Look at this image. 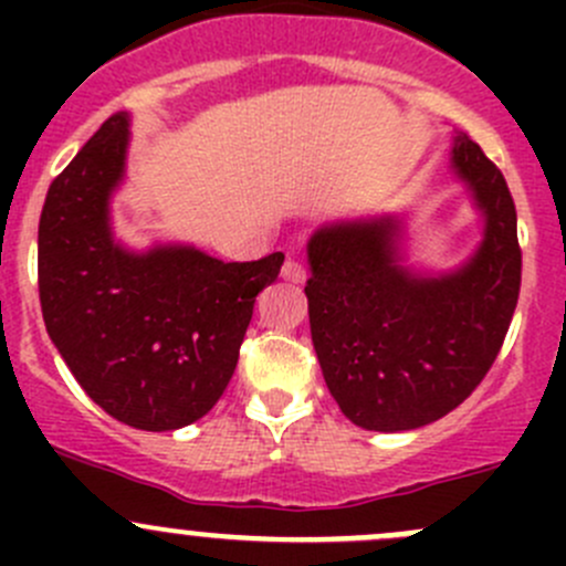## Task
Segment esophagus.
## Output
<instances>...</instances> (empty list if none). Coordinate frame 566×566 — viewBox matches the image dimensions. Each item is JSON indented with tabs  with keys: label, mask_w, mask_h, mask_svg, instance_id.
<instances>
[{
	"label": "esophagus",
	"mask_w": 566,
	"mask_h": 566,
	"mask_svg": "<svg viewBox=\"0 0 566 566\" xmlns=\"http://www.w3.org/2000/svg\"><path fill=\"white\" fill-rule=\"evenodd\" d=\"M282 279L301 284L306 279V268L301 265L298 260H287V262H284V268H282Z\"/></svg>",
	"instance_id": "esophagus-1"
}]
</instances>
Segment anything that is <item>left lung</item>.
I'll list each match as a JSON object with an SVG mask.
<instances>
[{"label":"left lung","instance_id":"obj_1","mask_svg":"<svg viewBox=\"0 0 566 566\" xmlns=\"http://www.w3.org/2000/svg\"><path fill=\"white\" fill-rule=\"evenodd\" d=\"M452 169L484 216L482 243L458 271L405 268L397 216L319 227L306 247L319 369L364 430H416L458 408L493 367L515 315L523 262L510 186L462 130Z\"/></svg>","mask_w":566,"mask_h":566}]
</instances>
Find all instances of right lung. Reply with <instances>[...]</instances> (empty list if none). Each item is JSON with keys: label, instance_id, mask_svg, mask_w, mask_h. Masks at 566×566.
<instances>
[{"label": "right lung", "instance_id": "add662e5", "mask_svg": "<svg viewBox=\"0 0 566 566\" xmlns=\"http://www.w3.org/2000/svg\"><path fill=\"white\" fill-rule=\"evenodd\" d=\"M117 112L54 177L38 227L45 331L95 405L147 432L202 419L235 373L262 287L284 254L221 262L193 247H119L108 199L125 175Z\"/></svg>", "mask_w": 566, "mask_h": 566}]
</instances>
